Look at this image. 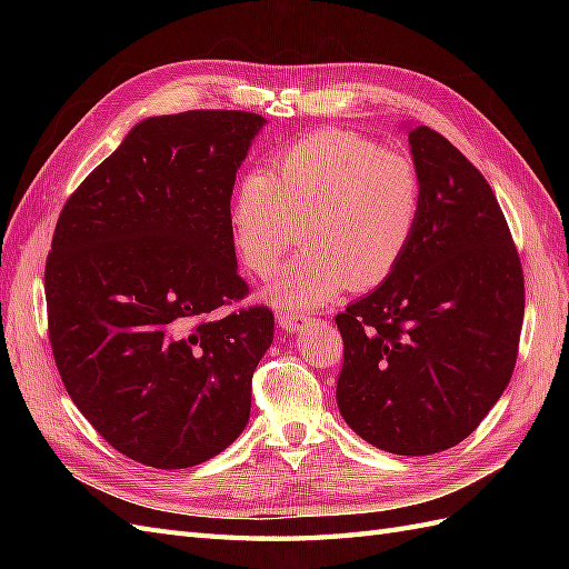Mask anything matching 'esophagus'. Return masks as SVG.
<instances>
[{
  "instance_id": "obj_1",
  "label": "esophagus",
  "mask_w": 569,
  "mask_h": 569,
  "mask_svg": "<svg viewBox=\"0 0 569 569\" xmlns=\"http://www.w3.org/2000/svg\"><path fill=\"white\" fill-rule=\"evenodd\" d=\"M278 322L282 330H289V332H299L303 330V327H308L313 322V318L308 313H301V311H280L278 313Z\"/></svg>"
}]
</instances>
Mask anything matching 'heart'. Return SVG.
Masks as SVG:
<instances>
[{
  "label": "heart",
  "mask_w": 569,
  "mask_h": 569,
  "mask_svg": "<svg viewBox=\"0 0 569 569\" xmlns=\"http://www.w3.org/2000/svg\"><path fill=\"white\" fill-rule=\"evenodd\" d=\"M425 213V180L408 153L351 130H320L239 180L230 228L239 258L268 280L297 244L308 249L270 299L313 308L347 284L372 289L403 263Z\"/></svg>",
  "instance_id": "1"
}]
</instances>
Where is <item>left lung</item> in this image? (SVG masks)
<instances>
[{"mask_svg":"<svg viewBox=\"0 0 569 569\" xmlns=\"http://www.w3.org/2000/svg\"><path fill=\"white\" fill-rule=\"evenodd\" d=\"M425 213L403 263L339 313L341 418L377 449L429 456L470 437L508 387L525 274L485 176L437 130L408 132Z\"/></svg>","mask_w":569,"mask_h":569,"instance_id":"8db88e82","label":"left lung"}]
</instances>
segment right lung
<instances>
[{"mask_svg":"<svg viewBox=\"0 0 569 569\" xmlns=\"http://www.w3.org/2000/svg\"><path fill=\"white\" fill-rule=\"evenodd\" d=\"M263 116L197 109L137 123L63 203L44 266L61 382L116 451L192 468L242 435L272 341L237 272L230 199Z\"/></svg>","mask_w":569,"mask_h":569,"instance_id":"1","label":"right lung"}]
</instances>
